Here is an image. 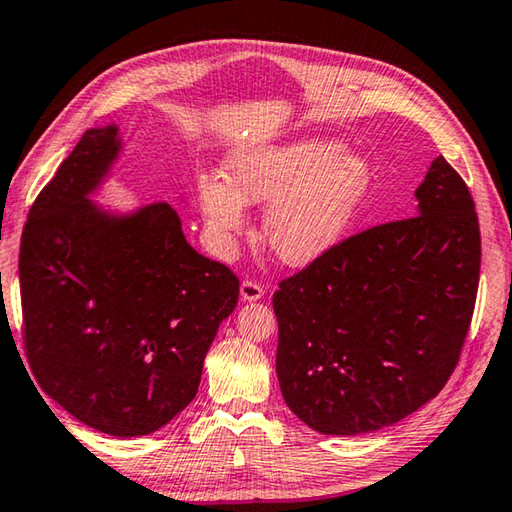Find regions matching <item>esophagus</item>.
Wrapping results in <instances>:
<instances>
[{
  "label": "esophagus",
  "mask_w": 512,
  "mask_h": 512,
  "mask_svg": "<svg viewBox=\"0 0 512 512\" xmlns=\"http://www.w3.org/2000/svg\"><path fill=\"white\" fill-rule=\"evenodd\" d=\"M239 296L244 302H255V300H262L264 298V287L255 280H244L241 282V289H239Z\"/></svg>",
  "instance_id": "esophagus-1"
}]
</instances>
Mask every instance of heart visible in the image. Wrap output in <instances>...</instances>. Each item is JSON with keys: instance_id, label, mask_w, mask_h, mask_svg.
Segmentation results:
<instances>
[{"instance_id": "heart-1", "label": "heart", "mask_w": 512, "mask_h": 512, "mask_svg": "<svg viewBox=\"0 0 512 512\" xmlns=\"http://www.w3.org/2000/svg\"><path fill=\"white\" fill-rule=\"evenodd\" d=\"M370 185L366 155L341 151L336 142L300 140L232 153L225 180H201L198 194L207 225L221 237L244 230V205L271 203L264 244L282 264L307 266L343 237Z\"/></svg>"}]
</instances>
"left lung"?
Wrapping results in <instances>:
<instances>
[{
	"label": "left lung",
	"mask_w": 512,
	"mask_h": 512,
	"mask_svg": "<svg viewBox=\"0 0 512 512\" xmlns=\"http://www.w3.org/2000/svg\"><path fill=\"white\" fill-rule=\"evenodd\" d=\"M415 198L411 219L339 241L273 293L277 381L314 431L391 427L443 391L461 357L481 271L474 201L443 155Z\"/></svg>",
	"instance_id": "left-lung-1"
}]
</instances>
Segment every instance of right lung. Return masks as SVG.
<instances>
[{
  "label": "right lung",
  "mask_w": 512,
  "mask_h": 512,
  "mask_svg": "<svg viewBox=\"0 0 512 512\" xmlns=\"http://www.w3.org/2000/svg\"><path fill=\"white\" fill-rule=\"evenodd\" d=\"M119 149L115 124L85 131L33 201L20 293L42 391L88 427L131 438L194 400L239 277L187 244L167 203L126 216L90 203Z\"/></svg>",
  "instance_id": "add662e5"
}]
</instances>
